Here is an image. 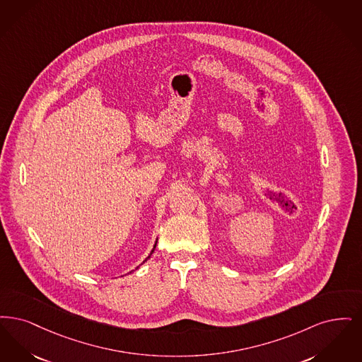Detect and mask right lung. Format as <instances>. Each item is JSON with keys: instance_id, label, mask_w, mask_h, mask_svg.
<instances>
[{"instance_id": "add662e5", "label": "right lung", "mask_w": 362, "mask_h": 362, "mask_svg": "<svg viewBox=\"0 0 362 362\" xmlns=\"http://www.w3.org/2000/svg\"><path fill=\"white\" fill-rule=\"evenodd\" d=\"M156 246H157V242H156V245H154V249H153V250H151V252H150V255H151V254H153V252H154V250H156ZM150 255H148V257H147V258H150ZM147 258H146V259H144V261H147ZM144 261H143V262H144Z\"/></svg>"}]
</instances>
